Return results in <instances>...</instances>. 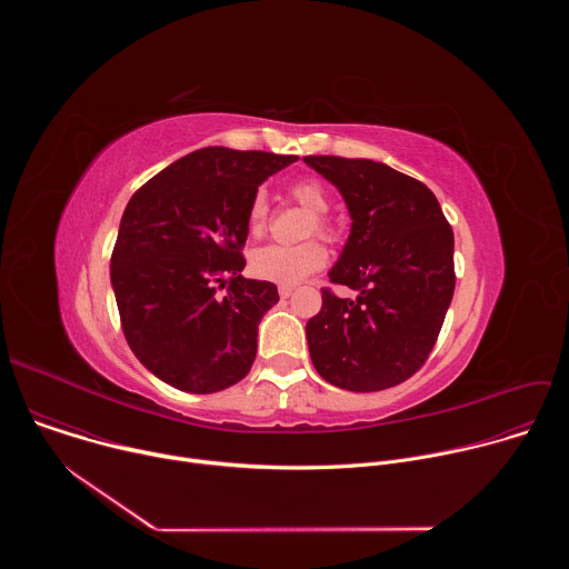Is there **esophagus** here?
<instances>
[{"label":"esophagus","mask_w":569,"mask_h":569,"mask_svg":"<svg viewBox=\"0 0 569 569\" xmlns=\"http://www.w3.org/2000/svg\"><path fill=\"white\" fill-rule=\"evenodd\" d=\"M292 290H295L292 286H279V297H281V299H288V297L292 295Z\"/></svg>","instance_id":"esophagus-1"}]
</instances>
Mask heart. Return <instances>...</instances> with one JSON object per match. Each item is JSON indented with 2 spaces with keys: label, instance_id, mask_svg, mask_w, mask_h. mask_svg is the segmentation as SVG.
Masks as SVG:
<instances>
[{
  "label": "heart",
  "instance_id": "heart-1",
  "mask_svg": "<svg viewBox=\"0 0 569 569\" xmlns=\"http://www.w3.org/2000/svg\"><path fill=\"white\" fill-rule=\"evenodd\" d=\"M290 196L310 213H315V227L319 233L323 236H333L331 224L327 222V218H321L331 209V198L323 189L321 182L317 180H299L297 184L290 187ZM250 229L252 233H261L268 224V200L263 193L254 196L252 204H250ZM329 261V252L327 248L321 246L317 240H308L301 242V246H263L252 254L250 268L254 272V277L263 279V281H272V283H281V286H295L301 279H306L308 274L321 270Z\"/></svg>",
  "mask_w": 569,
  "mask_h": 569
}]
</instances>
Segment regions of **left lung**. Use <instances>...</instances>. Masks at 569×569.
<instances>
[{
    "label": "left lung",
    "mask_w": 569,
    "mask_h": 569,
    "mask_svg": "<svg viewBox=\"0 0 569 569\" xmlns=\"http://www.w3.org/2000/svg\"><path fill=\"white\" fill-rule=\"evenodd\" d=\"M345 198L351 231L329 277L356 299L321 292L306 340L317 373L380 391L428 360L455 292V236L435 193L382 161L303 157Z\"/></svg>",
    "instance_id": "left-lung-1"
}]
</instances>
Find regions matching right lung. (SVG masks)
I'll use <instances>...</instances> for the list:
<instances>
[{
    "label": "right lung",
    "mask_w": 569,
    "mask_h": 569,
    "mask_svg": "<svg viewBox=\"0 0 569 569\" xmlns=\"http://www.w3.org/2000/svg\"><path fill=\"white\" fill-rule=\"evenodd\" d=\"M297 154L209 146L173 161L128 202L110 261L123 336L159 380L213 393L248 376L261 317L279 301L246 279L240 248L259 187ZM230 277L228 295L214 290Z\"/></svg>",
    "instance_id": "right-lung-1"
}]
</instances>
